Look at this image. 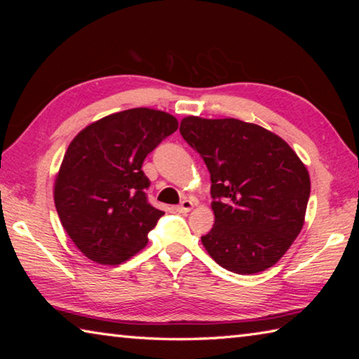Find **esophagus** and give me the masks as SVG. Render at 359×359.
Here are the masks:
<instances>
[{
    "label": "esophagus",
    "mask_w": 359,
    "mask_h": 359,
    "mask_svg": "<svg viewBox=\"0 0 359 359\" xmlns=\"http://www.w3.org/2000/svg\"><path fill=\"white\" fill-rule=\"evenodd\" d=\"M193 209V203L190 199H184L180 205H177V210L182 212V214H187V212H190Z\"/></svg>",
    "instance_id": "esophagus-1"
}]
</instances>
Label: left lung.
<instances>
[{"label": "left lung", "mask_w": 359, "mask_h": 359, "mask_svg": "<svg viewBox=\"0 0 359 359\" xmlns=\"http://www.w3.org/2000/svg\"><path fill=\"white\" fill-rule=\"evenodd\" d=\"M180 135L210 172L215 223L205 250L224 269L257 274L274 266L301 233L311 177L290 145L238 118L185 117Z\"/></svg>", "instance_id": "left-lung-1"}]
</instances>
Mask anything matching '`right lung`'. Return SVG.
<instances>
[{
	"label": "right lung",
	"mask_w": 359,
	"mask_h": 359,
	"mask_svg": "<svg viewBox=\"0 0 359 359\" xmlns=\"http://www.w3.org/2000/svg\"><path fill=\"white\" fill-rule=\"evenodd\" d=\"M177 128L171 114L136 107L107 115L72 139L53 199L65 231L88 259L120 264L147 245L165 212L147 201L142 163Z\"/></svg>",
	"instance_id": "1"
}]
</instances>
